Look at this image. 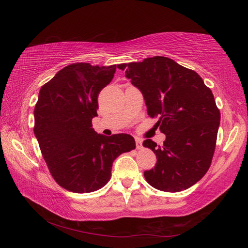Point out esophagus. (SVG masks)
Segmentation results:
<instances>
[{
	"label": "esophagus",
	"instance_id": "34e87169",
	"mask_svg": "<svg viewBox=\"0 0 248 248\" xmlns=\"http://www.w3.org/2000/svg\"><path fill=\"white\" fill-rule=\"evenodd\" d=\"M135 144H136V149H141V148H143V144H141V140L140 139H136L135 140Z\"/></svg>",
	"mask_w": 248,
	"mask_h": 248
}]
</instances>
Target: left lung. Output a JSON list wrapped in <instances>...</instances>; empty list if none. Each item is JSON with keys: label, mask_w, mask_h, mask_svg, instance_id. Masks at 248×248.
<instances>
[{"label": "left lung", "mask_w": 248, "mask_h": 248, "mask_svg": "<svg viewBox=\"0 0 248 248\" xmlns=\"http://www.w3.org/2000/svg\"><path fill=\"white\" fill-rule=\"evenodd\" d=\"M120 69L143 93L148 115L159 118L166 135L162 146L144 140L156 155L155 168L144 172L147 182L171 193L191 187L208 171L217 144L220 114L211 89L198 73L165 56Z\"/></svg>", "instance_id": "1"}]
</instances>
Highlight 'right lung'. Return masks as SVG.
Listing matches in <instances>:
<instances>
[{
    "mask_svg": "<svg viewBox=\"0 0 248 248\" xmlns=\"http://www.w3.org/2000/svg\"><path fill=\"white\" fill-rule=\"evenodd\" d=\"M121 65L77 62L62 68L40 88L34 134L54 180L67 191L91 193L110 179L114 160L135 148L129 134H98V96Z\"/></svg>",
    "mask_w": 248,
    "mask_h": 248,
    "instance_id": "add662e5",
    "label": "right lung"
}]
</instances>
